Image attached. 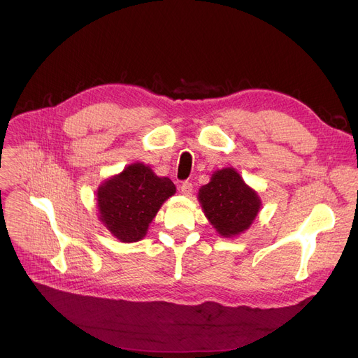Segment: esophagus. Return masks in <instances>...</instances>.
Returning <instances> with one entry per match:
<instances>
[{
  "label": "esophagus",
  "mask_w": 358,
  "mask_h": 358,
  "mask_svg": "<svg viewBox=\"0 0 358 358\" xmlns=\"http://www.w3.org/2000/svg\"><path fill=\"white\" fill-rule=\"evenodd\" d=\"M180 190L182 194L185 196H190L193 192V184L190 181H182V184L180 185Z\"/></svg>",
  "instance_id": "34e87169"
}]
</instances>
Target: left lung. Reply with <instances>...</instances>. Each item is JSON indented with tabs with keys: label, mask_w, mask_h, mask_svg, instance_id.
<instances>
[{
	"label": "left lung",
	"mask_w": 358,
	"mask_h": 358,
	"mask_svg": "<svg viewBox=\"0 0 358 358\" xmlns=\"http://www.w3.org/2000/svg\"><path fill=\"white\" fill-rule=\"evenodd\" d=\"M204 215L223 236L238 235L250 228L261 201L243 182L234 168H224L212 176L199 192Z\"/></svg>",
	"instance_id": "1"
}]
</instances>
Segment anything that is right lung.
<instances>
[{
	"instance_id": "obj_1",
	"label": "right lung",
	"mask_w": 358,
	"mask_h": 358,
	"mask_svg": "<svg viewBox=\"0 0 358 358\" xmlns=\"http://www.w3.org/2000/svg\"><path fill=\"white\" fill-rule=\"evenodd\" d=\"M174 193L171 180L157 177L143 164H131L99 189L100 219L122 242H136L145 236L161 204Z\"/></svg>"
}]
</instances>
